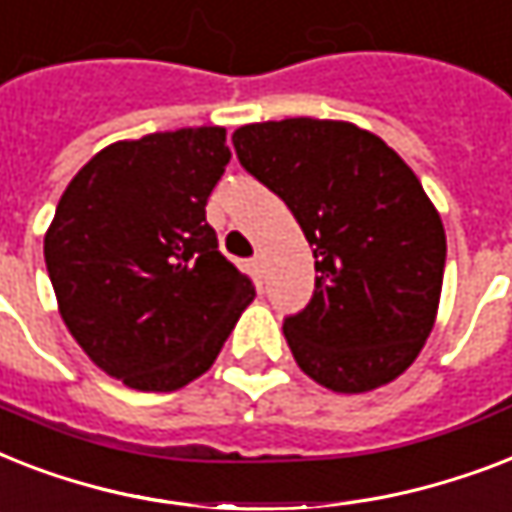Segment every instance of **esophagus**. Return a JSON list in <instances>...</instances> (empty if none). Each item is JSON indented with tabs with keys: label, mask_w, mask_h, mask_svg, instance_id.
<instances>
[{
	"label": "esophagus",
	"mask_w": 512,
	"mask_h": 512,
	"mask_svg": "<svg viewBox=\"0 0 512 512\" xmlns=\"http://www.w3.org/2000/svg\"><path fill=\"white\" fill-rule=\"evenodd\" d=\"M251 269H253V275L259 277V280H264V277H267V259H264V256H253L251 259Z\"/></svg>",
	"instance_id": "34e87169"
}]
</instances>
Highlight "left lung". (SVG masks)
I'll use <instances>...</instances> for the list:
<instances>
[{
    "instance_id": "1",
    "label": "left lung",
    "mask_w": 512,
    "mask_h": 512,
    "mask_svg": "<svg viewBox=\"0 0 512 512\" xmlns=\"http://www.w3.org/2000/svg\"><path fill=\"white\" fill-rule=\"evenodd\" d=\"M237 158L285 200L314 253V296L282 325L296 365L335 394L396 380L439 314L447 235L415 171L330 118L245 124Z\"/></svg>"
}]
</instances>
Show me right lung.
Returning a JSON list of instances; mask_svg holds the SVG:
<instances>
[{"label": "right lung", "mask_w": 512, "mask_h": 512, "mask_svg": "<svg viewBox=\"0 0 512 512\" xmlns=\"http://www.w3.org/2000/svg\"><path fill=\"white\" fill-rule=\"evenodd\" d=\"M224 140L222 126H198L102 147L44 235L68 333L137 391H177L211 370L256 296L206 222L232 158Z\"/></svg>", "instance_id": "obj_1"}]
</instances>
